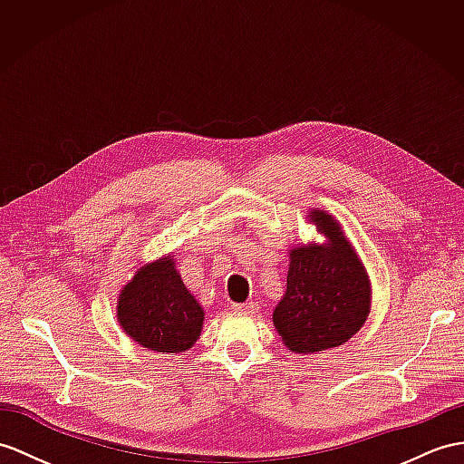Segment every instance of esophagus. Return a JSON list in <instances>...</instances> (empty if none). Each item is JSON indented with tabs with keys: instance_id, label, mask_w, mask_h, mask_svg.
<instances>
[{
	"instance_id": "1",
	"label": "esophagus",
	"mask_w": 464,
	"mask_h": 464,
	"mask_svg": "<svg viewBox=\"0 0 464 464\" xmlns=\"http://www.w3.org/2000/svg\"><path fill=\"white\" fill-rule=\"evenodd\" d=\"M232 309L236 313H242V314H256L259 307L256 303H236V304H232Z\"/></svg>"
}]
</instances>
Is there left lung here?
<instances>
[{
    "label": "left lung",
    "instance_id": "8db88e82",
    "mask_svg": "<svg viewBox=\"0 0 464 464\" xmlns=\"http://www.w3.org/2000/svg\"><path fill=\"white\" fill-rule=\"evenodd\" d=\"M329 244L291 250L287 291L274 324L289 350L303 354L341 346L358 333L370 311V281L354 247L326 212L309 214Z\"/></svg>",
    "mask_w": 464,
    "mask_h": 464
}]
</instances>
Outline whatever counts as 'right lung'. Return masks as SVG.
Masks as SVG:
<instances>
[{
	"instance_id": "right-lung-1",
	"label": "right lung",
	"mask_w": 464,
	"mask_h": 464,
	"mask_svg": "<svg viewBox=\"0 0 464 464\" xmlns=\"http://www.w3.org/2000/svg\"><path fill=\"white\" fill-rule=\"evenodd\" d=\"M118 321L143 348L183 353L200 336L205 311L187 291L173 257H165L143 266L121 289Z\"/></svg>"
}]
</instances>
